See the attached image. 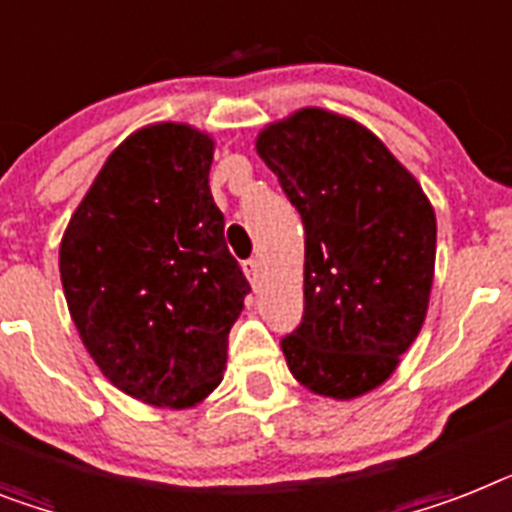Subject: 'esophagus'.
Listing matches in <instances>:
<instances>
[{
    "label": "esophagus",
    "mask_w": 512,
    "mask_h": 512,
    "mask_svg": "<svg viewBox=\"0 0 512 512\" xmlns=\"http://www.w3.org/2000/svg\"><path fill=\"white\" fill-rule=\"evenodd\" d=\"M244 273H247V278L252 281V284H257V276H260V260H255V257L247 260V263H244Z\"/></svg>",
    "instance_id": "34e87169"
}]
</instances>
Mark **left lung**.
<instances>
[{
	"label": "left lung",
	"instance_id": "obj_1",
	"mask_svg": "<svg viewBox=\"0 0 512 512\" xmlns=\"http://www.w3.org/2000/svg\"><path fill=\"white\" fill-rule=\"evenodd\" d=\"M305 226V313L281 339L310 392L352 400L392 376L429 310L434 207L355 120L305 107L257 136Z\"/></svg>",
	"mask_w": 512,
	"mask_h": 512
}]
</instances>
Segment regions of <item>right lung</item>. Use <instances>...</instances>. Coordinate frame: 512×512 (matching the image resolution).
I'll list each match as a JSON object with an SVG mask.
<instances>
[{
  "label": "right lung",
  "instance_id": "obj_1",
  "mask_svg": "<svg viewBox=\"0 0 512 512\" xmlns=\"http://www.w3.org/2000/svg\"><path fill=\"white\" fill-rule=\"evenodd\" d=\"M213 149L184 123L141 128L107 157L62 236L83 347L147 405L191 407L213 392L249 294L207 184Z\"/></svg>",
  "mask_w": 512,
  "mask_h": 512
}]
</instances>
